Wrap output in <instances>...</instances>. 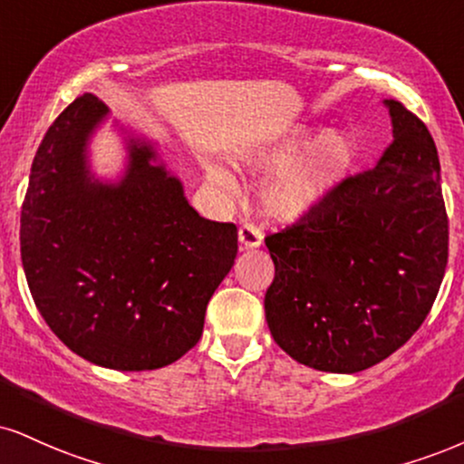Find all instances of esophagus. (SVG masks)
<instances>
[{"label": "esophagus", "instance_id": "esophagus-1", "mask_svg": "<svg viewBox=\"0 0 464 464\" xmlns=\"http://www.w3.org/2000/svg\"><path fill=\"white\" fill-rule=\"evenodd\" d=\"M237 236H239V248L242 250L259 248L261 244H264V233H261L259 228L253 225H242Z\"/></svg>", "mask_w": 464, "mask_h": 464}]
</instances>
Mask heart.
I'll list each match as a JSON object with an SVG mask.
<instances>
[{
  "instance_id": "b5f03b06",
  "label": "heart",
  "mask_w": 464,
  "mask_h": 464,
  "mask_svg": "<svg viewBox=\"0 0 464 464\" xmlns=\"http://www.w3.org/2000/svg\"><path fill=\"white\" fill-rule=\"evenodd\" d=\"M354 158L356 147L348 131L326 130L315 136V131L298 127L272 144L255 149L244 161L264 175L286 169L266 188L264 208L276 220H298L348 175ZM209 177L225 188L236 183L220 164L209 166Z\"/></svg>"
}]
</instances>
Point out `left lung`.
<instances>
[{"label":"left lung","instance_id":"left-lung-1","mask_svg":"<svg viewBox=\"0 0 464 464\" xmlns=\"http://www.w3.org/2000/svg\"><path fill=\"white\" fill-rule=\"evenodd\" d=\"M382 105L393 144L381 161L266 237L275 261L267 328L294 361L320 372H362L409 342L448 266L437 147L404 105Z\"/></svg>","mask_w":464,"mask_h":464}]
</instances>
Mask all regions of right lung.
<instances>
[{"label":"right lung","mask_w":464,"mask_h":464,"mask_svg":"<svg viewBox=\"0 0 464 464\" xmlns=\"http://www.w3.org/2000/svg\"><path fill=\"white\" fill-rule=\"evenodd\" d=\"M110 108L86 92L36 150L21 209V259L43 320L66 348L119 372L160 370L203 334L237 256V228L198 216L158 140L114 119L125 161L92 170Z\"/></svg>","instance_id":"add662e5"}]
</instances>
